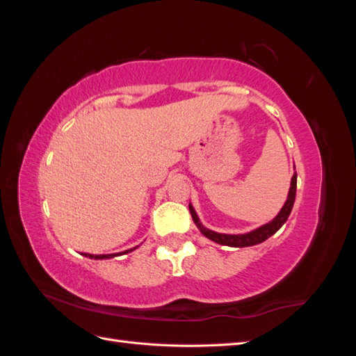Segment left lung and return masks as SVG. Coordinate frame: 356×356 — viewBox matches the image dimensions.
Returning a JSON list of instances; mask_svg holds the SVG:
<instances>
[{"instance_id": "8db88e82", "label": "left lung", "mask_w": 356, "mask_h": 356, "mask_svg": "<svg viewBox=\"0 0 356 356\" xmlns=\"http://www.w3.org/2000/svg\"><path fill=\"white\" fill-rule=\"evenodd\" d=\"M296 190H297V174L294 172L293 178H291V187H289L288 197H286V202H285V204L282 207V209L279 211V213L276 215V217L270 222H267V224L261 225V227H258V229H255V230H252L250 233H245V234H224V233L212 232V230L204 227V225L200 222L195 208L191 207V203L188 204V209H190L193 221H195V224L197 225V229L200 230V233L203 236H207L208 239L217 242L220 245L236 246V248L252 246V245H258V243H261L266 239L270 238L272 234H275L285 224V221L288 220L289 213H291V211H293V207H294Z\"/></svg>"}]
</instances>
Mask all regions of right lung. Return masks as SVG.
Masks as SVG:
<instances>
[{
  "label": "right lung",
  "instance_id": "1",
  "mask_svg": "<svg viewBox=\"0 0 356 356\" xmlns=\"http://www.w3.org/2000/svg\"><path fill=\"white\" fill-rule=\"evenodd\" d=\"M134 250H136V246H135V248H131V250H127V251H124V252H117V254H104V255H92V254H84V257L93 258V260H105V258H113V257H117V255H122V254L132 252Z\"/></svg>",
  "mask_w": 356,
  "mask_h": 356
}]
</instances>
